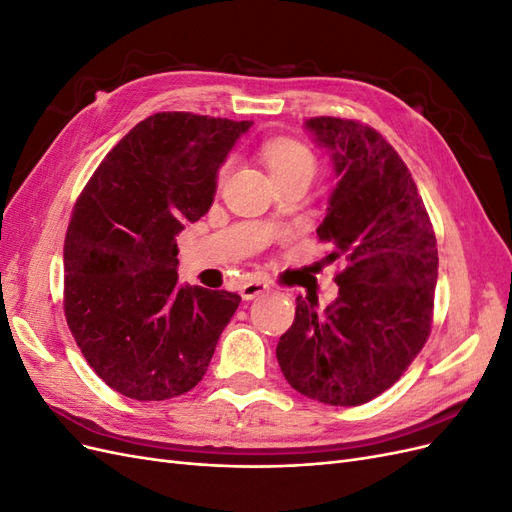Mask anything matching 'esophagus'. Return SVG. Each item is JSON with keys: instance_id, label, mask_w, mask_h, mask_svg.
I'll use <instances>...</instances> for the list:
<instances>
[{"instance_id": "1", "label": "esophagus", "mask_w": 512, "mask_h": 512, "mask_svg": "<svg viewBox=\"0 0 512 512\" xmlns=\"http://www.w3.org/2000/svg\"><path fill=\"white\" fill-rule=\"evenodd\" d=\"M269 290V284L267 282H260V280H252V282H247V284H243L241 286V297H243V301H252V299H256L258 294H265Z\"/></svg>"}]
</instances>
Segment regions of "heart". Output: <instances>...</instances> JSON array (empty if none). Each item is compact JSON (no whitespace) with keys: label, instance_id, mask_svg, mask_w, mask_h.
<instances>
[{"label":"heart","instance_id":"1","mask_svg":"<svg viewBox=\"0 0 512 512\" xmlns=\"http://www.w3.org/2000/svg\"><path fill=\"white\" fill-rule=\"evenodd\" d=\"M260 156L265 160L267 168L271 170V175L275 177L277 183H284L294 177H307L312 179L316 173V156L314 151L307 145H303L297 138L290 136H273L267 138L260 147ZM230 173V162L226 160L218 173H215V183L224 185Z\"/></svg>","mask_w":512,"mask_h":512}]
</instances>
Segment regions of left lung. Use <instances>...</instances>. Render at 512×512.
Returning <instances> with one entry per match:
<instances>
[{"label": "left lung", "mask_w": 512, "mask_h": 512, "mask_svg": "<svg viewBox=\"0 0 512 512\" xmlns=\"http://www.w3.org/2000/svg\"><path fill=\"white\" fill-rule=\"evenodd\" d=\"M307 130L339 177L318 239L331 243L337 299L318 312L297 297L292 327L275 348L294 391L329 406H361L404 376L433 322L438 247L406 162L359 119L312 117Z\"/></svg>", "instance_id": "obj_1"}]
</instances>
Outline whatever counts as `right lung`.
<instances>
[{"label":"right lung","instance_id":"obj_1","mask_svg":"<svg viewBox=\"0 0 512 512\" xmlns=\"http://www.w3.org/2000/svg\"><path fill=\"white\" fill-rule=\"evenodd\" d=\"M252 121L156 113L108 151L76 198L64 241V314L85 361L138 401L203 380L241 303L177 284L175 237L213 203L215 173Z\"/></svg>","mask_w":512,"mask_h":512}]
</instances>
